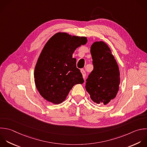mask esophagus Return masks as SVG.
<instances>
[{"label":"esophagus","mask_w":147,"mask_h":147,"mask_svg":"<svg viewBox=\"0 0 147 147\" xmlns=\"http://www.w3.org/2000/svg\"><path fill=\"white\" fill-rule=\"evenodd\" d=\"M80 72H81V73H82V76H83V78L84 79L85 78V77H86V72H85V71L84 70V69H82L81 70H80Z\"/></svg>","instance_id":"1"}]
</instances>
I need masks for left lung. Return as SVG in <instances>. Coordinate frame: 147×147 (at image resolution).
Returning a JSON list of instances; mask_svg holds the SVG:
<instances>
[{"label":"left lung","instance_id":"8db88e82","mask_svg":"<svg viewBox=\"0 0 147 147\" xmlns=\"http://www.w3.org/2000/svg\"><path fill=\"white\" fill-rule=\"evenodd\" d=\"M90 52L94 69L86 80V90L94 102L106 105L116 96L119 89V67L105 42H94Z\"/></svg>","mask_w":147,"mask_h":147}]
</instances>
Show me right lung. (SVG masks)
<instances>
[{"label": "right lung", "instance_id": "1", "mask_svg": "<svg viewBox=\"0 0 147 147\" xmlns=\"http://www.w3.org/2000/svg\"><path fill=\"white\" fill-rule=\"evenodd\" d=\"M86 37L65 32L54 34L44 47L34 68V82L40 94L47 101L57 105L64 101L75 84L84 80L72 55L87 43Z\"/></svg>", "mask_w": 147, "mask_h": 147}]
</instances>
